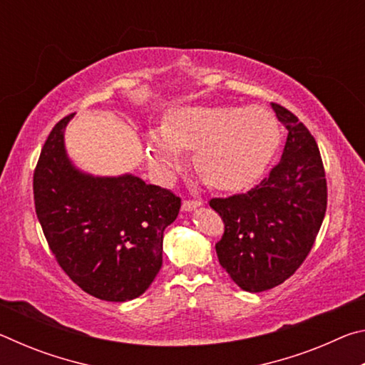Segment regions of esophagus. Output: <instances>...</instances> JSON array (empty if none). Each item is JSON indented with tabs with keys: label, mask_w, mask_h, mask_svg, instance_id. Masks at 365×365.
Segmentation results:
<instances>
[{
	"label": "esophagus",
	"mask_w": 365,
	"mask_h": 365,
	"mask_svg": "<svg viewBox=\"0 0 365 365\" xmlns=\"http://www.w3.org/2000/svg\"><path fill=\"white\" fill-rule=\"evenodd\" d=\"M197 206H201L200 200H195V197H188V200H183L182 202V209L183 211H193Z\"/></svg>",
	"instance_id": "34e87169"
}]
</instances>
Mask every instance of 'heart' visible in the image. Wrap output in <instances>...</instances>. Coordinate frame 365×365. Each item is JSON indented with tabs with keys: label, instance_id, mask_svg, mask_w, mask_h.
Returning <instances> with one entry per match:
<instances>
[{
	"label": "heart",
	"instance_id": "obj_1",
	"mask_svg": "<svg viewBox=\"0 0 365 365\" xmlns=\"http://www.w3.org/2000/svg\"><path fill=\"white\" fill-rule=\"evenodd\" d=\"M279 143V125L267 109L251 106H193L178 109L163 133L148 135L150 164L170 182L183 153L196 151L195 164L209 187L235 191L257 180Z\"/></svg>",
	"mask_w": 365,
	"mask_h": 365
}]
</instances>
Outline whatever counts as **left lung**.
Here are the masks:
<instances>
[{
    "instance_id": "obj_1",
    "label": "left lung",
    "mask_w": 365,
    "mask_h": 365,
    "mask_svg": "<svg viewBox=\"0 0 365 365\" xmlns=\"http://www.w3.org/2000/svg\"><path fill=\"white\" fill-rule=\"evenodd\" d=\"M288 130L280 163L246 193L209 201L224 220L215 243L222 267L245 292L289 279L311 252L327 211V180L316 140L292 110L272 103Z\"/></svg>"
}]
</instances>
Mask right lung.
I'll use <instances>...</instances> for the list:
<instances>
[{"mask_svg": "<svg viewBox=\"0 0 365 365\" xmlns=\"http://www.w3.org/2000/svg\"><path fill=\"white\" fill-rule=\"evenodd\" d=\"M61 119L34 172L35 212L59 267L85 293L104 301L143 294L163 265L165 227L180 197L135 175L91 177L71 164Z\"/></svg>", "mask_w": 365, "mask_h": 365, "instance_id": "add662e5", "label": "right lung"}]
</instances>
